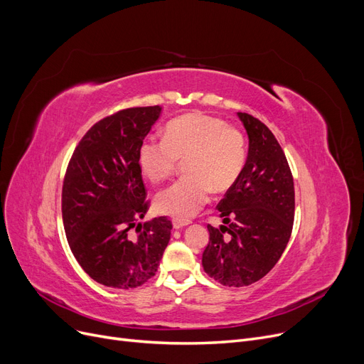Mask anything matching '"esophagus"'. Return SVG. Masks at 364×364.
<instances>
[{"label":"esophagus","mask_w":364,"mask_h":364,"mask_svg":"<svg viewBox=\"0 0 364 364\" xmlns=\"http://www.w3.org/2000/svg\"><path fill=\"white\" fill-rule=\"evenodd\" d=\"M191 223V220H185V219H175L173 220V227H175L176 230H181L183 227H186V225Z\"/></svg>","instance_id":"esophagus-1"}]
</instances>
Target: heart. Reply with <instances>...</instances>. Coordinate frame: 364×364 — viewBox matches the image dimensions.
<instances>
[{
	"label": "heart",
	"mask_w": 364,
	"mask_h": 364,
	"mask_svg": "<svg viewBox=\"0 0 364 364\" xmlns=\"http://www.w3.org/2000/svg\"><path fill=\"white\" fill-rule=\"evenodd\" d=\"M247 159L246 137L213 115L191 112L171 119L164 137H148L137 152L142 175L154 183L170 178L185 160L186 176L155 197L160 213L189 219L209 201L212 189L223 193L241 175Z\"/></svg>",
	"instance_id": "heart-1"
}]
</instances>
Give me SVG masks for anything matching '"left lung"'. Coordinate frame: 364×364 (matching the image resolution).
Masks as SVG:
<instances>
[{
  "mask_svg": "<svg viewBox=\"0 0 364 364\" xmlns=\"http://www.w3.org/2000/svg\"><path fill=\"white\" fill-rule=\"evenodd\" d=\"M238 117L249 134V155L237 182L218 204L225 225H207L210 240L201 259L207 275L230 287L253 284L274 268L295 218V186L279 141L253 115Z\"/></svg>",
  "mask_w": 364,
  "mask_h": 364,
  "instance_id": "obj_1",
  "label": "left lung"
}]
</instances>
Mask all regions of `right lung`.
Listing matches in <instances>:
<instances>
[{
    "label": "right lung",
    "instance_id": "1",
    "mask_svg": "<svg viewBox=\"0 0 364 364\" xmlns=\"http://www.w3.org/2000/svg\"><path fill=\"white\" fill-rule=\"evenodd\" d=\"M160 114L155 105L102 118L82 136L66 167L62 218L68 245L81 268L103 286L145 284L168 245L173 225L167 216L136 225L149 209L137 152Z\"/></svg>",
    "mask_w": 364,
    "mask_h": 364
}]
</instances>
